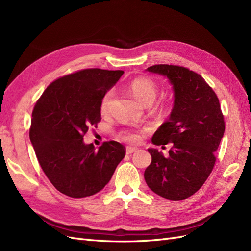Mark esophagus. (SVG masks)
I'll use <instances>...</instances> for the list:
<instances>
[{"mask_svg":"<svg viewBox=\"0 0 251 251\" xmlns=\"http://www.w3.org/2000/svg\"><path fill=\"white\" fill-rule=\"evenodd\" d=\"M135 151H137V149L131 148V147H127V148H126V155H131V154L135 153Z\"/></svg>","mask_w":251,"mask_h":251,"instance_id":"esophagus-1","label":"esophagus"}]
</instances>
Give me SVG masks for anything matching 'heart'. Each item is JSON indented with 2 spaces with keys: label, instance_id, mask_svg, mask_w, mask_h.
Returning <instances> with one entry per match:
<instances>
[{
  "label": "heart",
  "instance_id": "obj_1",
  "mask_svg": "<svg viewBox=\"0 0 251 251\" xmlns=\"http://www.w3.org/2000/svg\"><path fill=\"white\" fill-rule=\"evenodd\" d=\"M130 89L133 95L144 105H151L153 103L158 93V89L155 81L148 77H139L134 79L131 82ZM113 96L114 91L111 90L102 97L100 102V110L102 113L108 111L113 100ZM144 132H147V128H142V130H124L118 134V137L120 140L125 142L136 144L141 140Z\"/></svg>",
  "mask_w": 251,
  "mask_h": 251
}]
</instances>
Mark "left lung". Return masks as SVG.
<instances>
[{
    "instance_id": "left-lung-1",
    "label": "left lung",
    "mask_w": 251,
    "mask_h": 251,
    "mask_svg": "<svg viewBox=\"0 0 251 251\" xmlns=\"http://www.w3.org/2000/svg\"><path fill=\"white\" fill-rule=\"evenodd\" d=\"M146 71L169 79L174 105L151 138L155 146L171 142L173 148L168 158L157 149H148L151 162L144 179L162 198L183 200L204 184L215 165V151L225 131L220 102L206 81L186 68L155 65Z\"/></svg>"
}]
</instances>
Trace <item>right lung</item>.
<instances>
[{"mask_svg": "<svg viewBox=\"0 0 251 251\" xmlns=\"http://www.w3.org/2000/svg\"><path fill=\"white\" fill-rule=\"evenodd\" d=\"M124 71L86 69L53 81L34 105L29 137L42 169L72 198L95 195L109 183L126 151L117 141L96 150L83 142L100 121V102Z\"/></svg>", "mask_w": 251, "mask_h": 251, "instance_id": "obj_1", "label": "right lung"}]
</instances>
